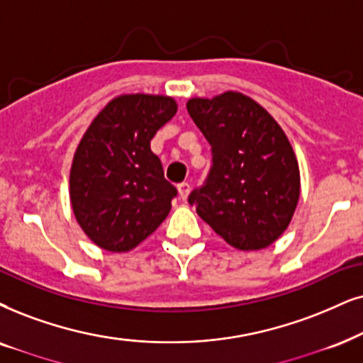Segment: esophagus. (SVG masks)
<instances>
[{
	"instance_id": "34e87169",
	"label": "esophagus",
	"mask_w": 363,
	"mask_h": 363,
	"mask_svg": "<svg viewBox=\"0 0 363 363\" xmlns=\"http://www.w3.org/2000/svg\"><path fill=\"white\" fill-rule=\"evenodd\" d=\"M177 192H179V197H181L182 201H186L187 196H189V192H191V186L187 184V182H181V184L177 186Z\"/></svg>"
}]
</instances>
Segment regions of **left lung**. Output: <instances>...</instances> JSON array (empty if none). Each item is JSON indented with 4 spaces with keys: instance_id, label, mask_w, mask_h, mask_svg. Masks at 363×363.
Segmentation results:
<instances>
[{
    "instance_id": "obj_1",
    "label": "left lung",
    "mask_w": 363,
    "mask_h": 363,
    "mask_svg": "<svg viewBox=\"0 0 363 363\" xmlns=\"http://www.w3.org/2000/svg\"><path fill=\"white\" fill-rule=\"evenodd\" d=\"M186 107L213 147L208 181L191 192L189 204L236 250L273 245L300 199V167L284 130L241 91L194 97Z\"/></svg>"
}]
</instances>
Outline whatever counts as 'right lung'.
I'll list each match as a JSON object with an SVG mask.
<instances>
[{"instance_id":"right-lung-1","label":"right lung","mask_w":363,"mask_h":363,"mask_svg":"<svg viewBox=\"0 0 363 363\" xmlns=\"http://www.w3.org/2000/svg\"><path fill=\"white\" fill-rule=\"evenodd\" d=\"M177 112L167 95L123 94L91 121L73 154L70 203L84 233L110 253H127L167 218L176 187L150 140Z\"/></svg>"}]
</instances>
